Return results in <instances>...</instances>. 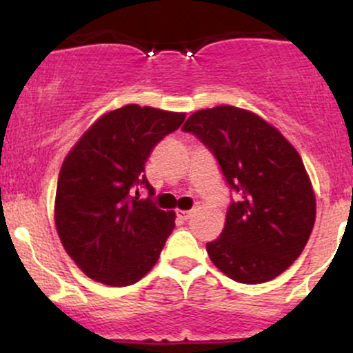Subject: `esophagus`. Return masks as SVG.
Returning <instances> with one entry per match:
<instances>
[{
  "label": "esophagus",
  "instance_id": "esophagus-1",
  "mask_svg": "<svg viewBox=\"0 0 353 353\" xmlns=\"http://www.w3.org/2000/svg\"><path fill=\"white\" fill-rule=\"evenodd\" d=\"M177 216L181 219H184V221H188L192 216V210H177Z\"/></svg>",
  "mask_w": 353,
  "mask_h": 353
}]
</instances>
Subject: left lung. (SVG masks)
<instances>
[{
    "instance_id": "left-lung-1",
    "label": "left lung",
    "mask_w": 353,
    "mask_h": 353,
    "mask_svg": "<svg viewBox=\"0 0 353 353\" xmlns=\"http://www.w3.org/2000/svg\"><path fill=\"white\" fill-rule=\"evenodd\" d=\"M214 157L239 192L224 230L205 249L221 272L241 283L272 281L302 254L315 222V196L294 145L254 112L201 109L182 125Z\"/></svg>"
}]
</instances>
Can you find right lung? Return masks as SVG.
<instances>
[{"mask_svg":"<svg viewBox=\"0 0 353 353\" xmlns=\"http://www.w3.org/2000/svg\"><path fill=\"white\" fill-rule=\"evenodd\" d=\"M184 119V112L128 104L99 117L64 159L56 229L66 252L92 281L132 285L159 259L176 214L151 201L154 188L144 165ZM139 187L148 189V200L139 197Z\"/></svg>","mask_w":353,"mask_h":353,"instance_id":"right-lung-1","label":"right lung"}]
</instances>
